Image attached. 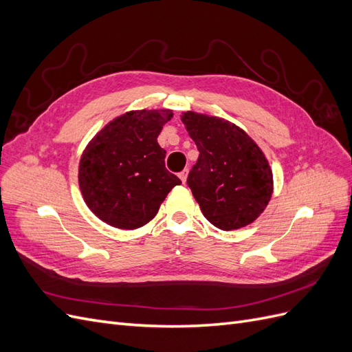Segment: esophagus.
Returning a JSON list of instances; mask_svg holds the SVG:
<instances>
[{"label": "esophagus", "instance_id": "1", "mask_svg": "<svg viewBox=\"0 0 352 352\" xmlns=\"http://www.w3.org/2000/svg\"><path fill=\"white\" fill-rule=\"evenodd\" d=\"M179 177H180V180H182V184H185L186 179H188V170H184V172H180Z\"/></svg>", "mask_w": 352, "mask_h": 352}]
</instances>
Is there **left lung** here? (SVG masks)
<instances>
[{
  "label": "left lung",
  "instance_id": "left-lung-1",
  "mask_svg": "<svg viewBox=\"0 0 352 352\" xmlns=\"http://www.w3.org/2000/svg\"><path fill=\"white\" fill-rule=\"evenodd\" d=\"M182 122L199 151L186 182L202 214L221 230L250 225L273 192L272 168L263 151L225 119L186 111Z\"/></svg>",
  "mask_w": 352,
  "mask_h": 352
}]
</instances>
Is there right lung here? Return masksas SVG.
<instances>
[{"instance_id": "obj_1", "label": "right lung", "mask_w": 352, "mask_h": 352, "mask_svg": "<svg viewBox=\"0 0 352 352\" xmlns=\"http://www.w3.org/2000/svg\"><path fill=\"white\" fill-rule=\"evenodd\" d=\"M172 110L129 111L95 135L79 164V186L95 216L119 229L154 219L180 179L166 168L157 138Z\"/></svg>"}]
</instances>
